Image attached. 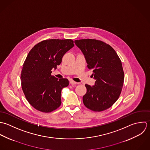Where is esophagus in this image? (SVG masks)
I'll list each match as a JSON object with an SVG mask.
<instances>
[{"label":"esophagus","instance_id":"esophagus-1","mask_svg":"<svg viewBox=\"0 0 150 150\" xmlns=\"http://www.w3.org/2000/svg\"><path fill=\"white\" fill-rule=\"evenodd\" d=\"M69 82H70V83H71L72 85H76V84L77 83V82H76L74 81H72V80H71V81H69Z\"/></svg>","mask_w":150,"mask_h":150}]
</instances>
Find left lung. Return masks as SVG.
I'll return each instance as SVG.
<instances>
[{
    "mask_svg": "<svg viewBox=\"0 0 150 150\" xmlns=\"http://www.w3.org/2000/svg\"><path fill=\"white\" fill-rule=\"evenodd\" d=\"M83 53L89 69H92L96 82L86 84L83 96L84 105L93 111H103L111 107L118 99L124 81V72L120 57L109 45L96 39L75 40Z\"/></svg>",
    "mask_w": 150,
    "mask_h": 150,
    "instance_id": "8db88e82",
    "label": "left lung"
}]
</instances>
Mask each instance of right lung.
Instances as JSON below:
<instances>
[{
    "label": "right lung",
    "mask_w": 150,
    "mask_h": 150,
    "mask_svg": "<svg viewBox=\"0 0 150 150\" xmlns=\"http://www.w3.org/2000/svg\"><path fill=\"white\" fill-rule=\"evenodd\" d=\"M74 46L71 39H49L33 46L23 64L21 81L23 91L30 105L43 112H50L61 104L62 89L69 85L66 78L52 75L63 56Z\"/></svg>",
    "instance_id": "add662e5"
}]
</instances>
